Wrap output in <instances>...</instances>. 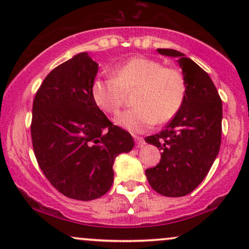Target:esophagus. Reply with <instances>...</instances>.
I'll use <instances>...</instances> for the list:
<instances>
[{
    "instance_id": "1",
    "label": "esophagus",
    "mask_w": 249,
    "mask_h": 249,
    "mask_svg": "<svg viewBox=\"0 0 249 249\" xmlns=\"http://www.w3.org/2000/svg\"><path fill=\"white\" fill-rule=\"evenodd\" d=\"M134 141H136L137 147H142V146H144V145H145V141H144V138H142V137L134 136Z\"/></svg>"
}]
</instances>
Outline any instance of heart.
Here are the masks:
<instances>
[{
  "instance_id": "b5f03b06",
  "label": "heart",
  "mask_w": 249,
  "mask_h": 249,
  "mask_svg": "<svg viewBox=\"0 0 249 249\" xmlns=\"http://www.w3.org/2000/svg\"><path fill=\"white\" fill-rule=\"evenodd\" d=\"M133 108L116 118L131 132H144L157 122L166 123L178 113L186 95L181 71L164 67L159 61L137 56L118 65L113 76L98 77L91 85V96L101 110L117 115L128 91L136 89Z\"/></svg>"
}]
</instances>
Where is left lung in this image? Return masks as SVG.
I'll return each instance as SVG.
<instances>
[{
	"mask_svg": "<svg viewBox=\"0 0 249 249\" xmlns=\"http://www.w3.org/2000/svg\"><path fill=\"white\" fill-rule=\"evenodd\" d=\"M178 58L186 82L184 103L159 133L145 142L161 151L159 164L145 171L148 184L165 196H184L199 186L221 144L222 102L212 79L196 63L173 49H157Z\"/></svg>",
	"mask_w": 249,
	"mask_h": 249,
	"instance_id": "left-lung-1",
	"label": "left lung"
}]
</instances>
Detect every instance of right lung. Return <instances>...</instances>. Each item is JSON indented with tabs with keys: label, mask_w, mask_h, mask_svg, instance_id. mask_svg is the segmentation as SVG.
I'll return each instance as SVG.
<instances>
[{
	"label": "right lung",
	"mask_w": 249,
	"mask_h": 249,
	"mask_svg": "<svg viewBox=\"0 0 249 249\" xmlns=\"http://www.w3.org/2000/svg\"><path fill=\"white\" fill-rule=\"evenodd\" d=\"M98 64L87 53L73 56L44 78L33 103L34 153L45 178L68 198L89 201L113 182V162L134 146L91 96Z\"/></svg>",
	"instance_id": "1"
}]
</instances>
